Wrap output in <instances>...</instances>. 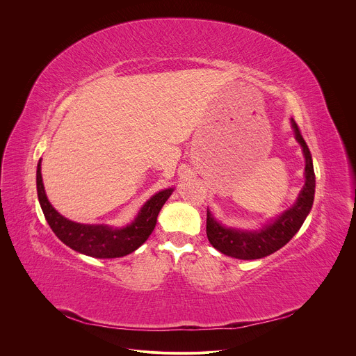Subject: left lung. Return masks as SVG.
I'll use <instances>...</instances> for the list:
<instances>
[{
    "label": "left lung",
    "instance_id": "1",
    "mask_svg": "<svg viewBox=\"0 0 356 356\" xmlns=\"http://www.w3.org/2000/svg\"><path fill=\"white\" fill-rule=\"evenodd\" d=\"M291 127L297 142L302 147V155L306 158V183H304L297 201L272 222L266 224L258 231H242L227 228L216 221L213 214L207 210V236L210 243L221 253L231 258L250 261L261 259L284 246L301 228L304 220L307 218L314 201L316 175L310 149L302 139L301 132L291 118Z\"/></svg>",
    "mask_w": 356,
    "mask_h": 356
}]
</instances>
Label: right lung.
Here are the masks:
<instances>
[{"instance_id":"right-lung-1","label":"right lung","mask_w":356,"mask_h":356,"mask_svg":"<svg viewBox=\"0 0 356 356\" xmlns=\"http://www.w3.org/2000/svg\"><path fill=\"white\" fill-rule=\"evenodd\" d=\"M36 190L39 204L49 227L65 245L87 257L110 259L128 255L149 238L156 225L159 211L175 188H166L152 195L139 210L132 224L122 228H113L104 224H79L60 216L46 197L40 161L36 169Z\"/></svg>"}]
</instances>
